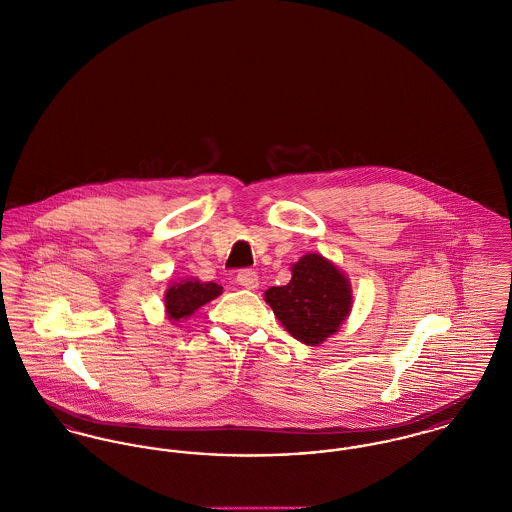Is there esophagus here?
I'll use <instances>...</instances> for the list:
<instances>
[{"label":"esophagus","instance_id":"1","mask_svg":"<svg viewBox=\"0 0 512 512\" xmlns=\"http://www.w3.org/2000/svg\"><path fill=\"white\" fill-rule=\"evenodd\" d=\"M237 283L242 285L244 289H258L260 277H258V273L252 272V270H242L237 275Z\"/></svg>","mask_w":512,"mask_h":512}]
</instances>
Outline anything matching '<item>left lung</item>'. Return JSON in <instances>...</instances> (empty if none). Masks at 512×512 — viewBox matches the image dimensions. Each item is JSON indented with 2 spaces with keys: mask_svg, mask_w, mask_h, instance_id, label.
Instances as JSON below:
<instances>
[{
  "mask_svg": "<svg viewBox=\"0 0 512 512\" xmlns=\"http://www.w3.org/2000/svg\"><path fill=\"white\" fill-rule=\"evenodd\" d=\"M283 328L307 345H320L336 332L353 308L351 281L318 252L291 264V281L264 293Z\"/></svg>",
  "mask_w": 512,
  "mask_h": 512,
  "instance_id": "left-lung-1",
  "label": "left lung"
}]
</instances>
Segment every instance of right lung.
<instances>
[{"label":"right lung","mask_w":512,"mask_h":512,"mask_svg":"<svg viewBox=\"0 0 512 512\" xmlns=\"http://www.w3.org/2000/svg\"><path fill=\"white\" fill-rule=\"evenodd\" d=\"M223 293V287L213 281H200L198 277H186L172 281L165 291V312L172 322L190 318L198 308L204 307Z\"/></svg>","instance_id":"add662e5"}]
</instances>
